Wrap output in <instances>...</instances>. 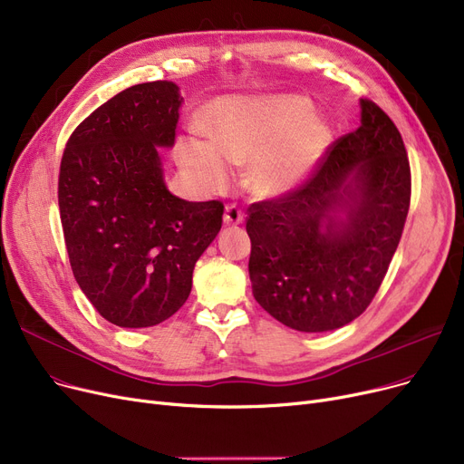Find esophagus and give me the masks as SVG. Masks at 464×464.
Here are the masks:
<instances>
[{
    "mask_svg": "<svg viewBox=\"0 0 464 464\" xmlns=\"http://www.w3.org/2000/svg\"><path fill=\"white\" fill-rule=\"evenodd\" d=\"M243 219H245V214H243V210H240V207H237L235 203H231V205L226 207L224 221H226L227 226H238V224H243Z\"/></svg>",
    "mask_w": 464,
    "mask_h": 464,
    "instance_id": "obj_1",
    "label": "esophagus"
}]
</instances>
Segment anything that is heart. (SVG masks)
<instances>
[{
  "label": "heart",
  "instance_id": "heart-1",
  "mask_svg": "<svg viewBox=\"0 0 464 464\" xmlns=\"http://www.w3.org/2000/svg\"><path fill=\"white\" fill-rule=\"evenodd\" d=\"M314 119L307 98L278 94L221 102L214 113L216 142L189 140L184 163L208 189L227 184L229 165L248 163L276 143L275 150L252 163L248 184L257 195L275 197L295 188L330 144V129Z\"/></svg>",
  "mask_w": 464,
  "mask_h": 464
}]
</instances>
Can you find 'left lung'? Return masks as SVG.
Segmentation results:
<instances>
[{
  "mask_svg": "<svg viewBox=\"0 0 464 464\" xmlns=\"http://www.w3.org/2000/svg\"><path fill=\"white\" fill-rule=\"evenodd\" d=\"M360 127L337 138L294 189L248 207L257 304L299 332H330L368 309L398 248L411 170L392 119L360 100ZM337 208L348 212L341 222Z\"/></svg>",
  "mask_w": 464,
  "mask_h": 464,
  "instance_id": "obj_1",
  "label": "left lung"
}]
</instances>
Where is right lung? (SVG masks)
<instances>
[{
  "instance_id": "right-lung-1",
  "label": "right lung",
  "mask_w": 464,
  "mask_h": 464,
  "mask_svg": "<svg viewBox=\"0 0 464 464\" xmlns=\"http://www.w3.org/2000/svg\"><path fill=\"white\" fill-rule=\"evenodd\" d=\"M172 82L110 98L68 138L58 208L70 266L92 307L121 328H148L186 304L200 257L221 229L219 200L189 203L165 182L157 146L176 138Z\"/></svg>"
}]
</instances>
